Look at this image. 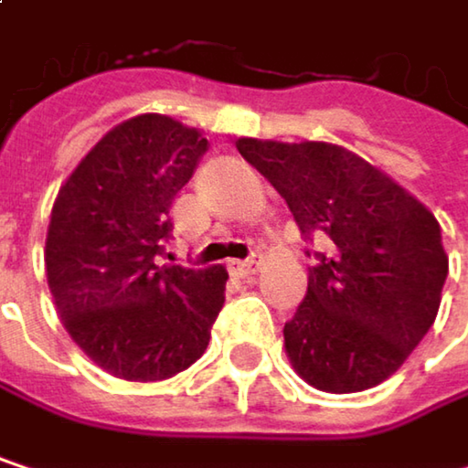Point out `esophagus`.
<instances>
[{
	"instance_id": "34e87169",
	"label": "esophagus",
	"mask_w": 468,
	"mask_h": 468,
	"mask_svg": "<svg viewBox=\"0 0 468 468\" xmlns=\"http://www.w3.org/2000/svg\"><path fill=\"white\" fill-rule=\"evenodd\" d=\"M257 265H260L257 257H251V260H233L230 262V271H233L235 276H251L257 271Z\"/></svg>"
}]
</instances>
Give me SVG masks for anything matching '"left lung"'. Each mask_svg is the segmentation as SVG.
Listing matches in <instances>:
<instances>
[{
    "label": "left lung",
    "instance_id": "8db88e82",
    "mask_svg": "<svg viewBox=\"0 0 468 468\" xmlns=\"http://www.w3.org/2000/svg\"><path fill=\"white\" fill-rule=\"evenodd\" d=\"M240 156L287 200L301 233L323 230L330 251L284 325L303 382L357 393L401 368L433 325L447 254L436 217L363 156L333 143L238 138Z\"/></svg>",
    "mask_w": 468,
    "mask_h": 468
}]
</instances>
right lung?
<instances>
[{
    "mask_svg": "<svg viewBox=\"0 0 468 468\" xmlns=\"http://www.w3.org/2000/svg\"><path fill=\"white\" fill-rule=\"evenodd\" d=\"M208 141L162 113L113 127L61 184L46 238L53 303L108 374L156 382L189 368L225 306L228 271L159 265L170 206Z\"/></svg>",
    "mask_w": 468,
    "mask_h": 468,
    "instance_id": "1",
    "label": "right lung"
}]
</instances>
